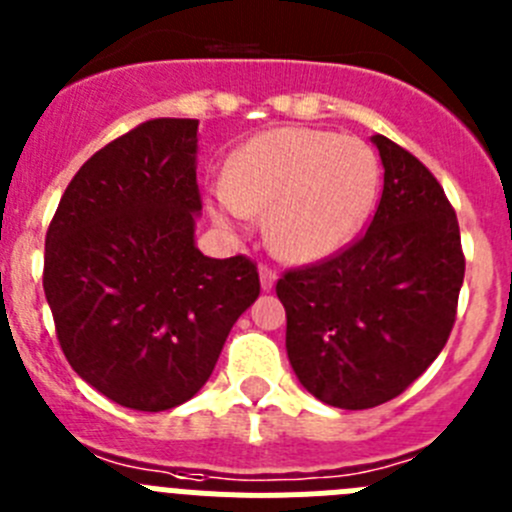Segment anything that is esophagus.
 I'll use <instances>...</instances> for the list:
<instances>
[{
  "label": "esophagus",
  "mask_w": 512,
  "mask_h": 512,
  "mask_svg": "<svg viewBox=\"0 0 512 512\" xmlns=\"http://www.w3.org/2000/svg\"><path fill=\"white\" fill-rule=\"evenodd\" d=\"M275 280H278V273H275L273 265H267V262H262L260 265V283H262V290H270L275 285Z\"/></svg>",
  "instance_id": "34e87169"
}]
</instances>
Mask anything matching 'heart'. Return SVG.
<instances>
[{
    "mask_svg": "<svg viewBox=\"0 0 512 512\" xmlns=\"http://www.w3.org/2000/svg\"><path fill=\"white\" fill-rule=\"evenodd\" d=\"M377 178L375 153L357 137L280 127L257 135L229 160L211 211L227 227L270 211L273 250L288 260H319L362 227Z\"/></svg>",
    "mask_w": 512,
    "mask_h": 512,
    "instance_id": "b5f03b06",
    "label": "heart"
}]
</instances>
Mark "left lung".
Wrapping results in <instances>:
<instances>
[{"instance_id": "obj_1", "label": "left lung", "mask_w": 512, "mask_h": 512, "mask_svg": "<svg viewBox=\"0 0 512 512\" xmlns=\"http://www.w3.org/2000/svg\"><path fill=\"white\" fill-rule=\"evenodd\" d=\"M385 183L367 232L285 270V349L303 388L344 411L398 398L439 357L457 321L464 252L434 173L375 135Z\"/></svg>"}]
</instances>
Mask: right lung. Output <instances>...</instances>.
<instances>
[{"label":"right lung","mask_w":512,"mask_h":512,"mask_svg":"<svg viewBox=\"0 0 512 512\" xmlns=\"http://www.w3.org/2000/svg\"><path fill=\"white\" fill-rule=\"evenodd\" d=\"M196 130L199 119H150L101 147L45 234L43 288L68 365L135 411L199 393L260 296L255 260L193 245Z\"/></svg>","instance_id":"right-lung-1"}]
</instances>
